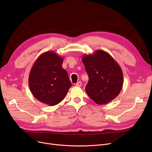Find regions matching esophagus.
Wrapping results in <instances>:
<instances>
[{"label":"esophagus","mask_w":152,"mask_h":152,"mask_svg":"<svg viewBox=\"0 0 152 152\" xmlns=\"http://www.w3.org/2000/svg\"><path fill=\"white\" fill-rule=\"evenodd\" d=\"M81 85H82V83H81V81L77 82V83L76 84V86H78V87H81Z\"/></svg>","instance_id":"esophagus-1"}]
</instances>
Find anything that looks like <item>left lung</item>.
Returning <instances> with one entry per match:
<instances>
[{"label":"left lung","mask_w":152,"mask_h":152,"mask_svg":"<svg viewBox=\"0 0 152 152\" xmlns=\"http://www.w3.org/2000/svg\"><path fill=\"white\" fill-rule=\"evenodd\" d=\"M82 61L89 76L86 91L96 104H104L117 97L121 90L123 75L117 62L108 53L96 50L83 55Z\"/></svg>","instance_id":"obj_1"}]
</instances>
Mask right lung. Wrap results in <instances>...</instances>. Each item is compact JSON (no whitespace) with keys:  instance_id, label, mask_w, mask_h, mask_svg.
Masks as SVG:
<instances>
[{"instance_id":"right-lung-1","label":"right lung","mask_w":152,"mask_h":152,"mask_svg":"<svg viewBox=\"0 0 152 152\" xmlns=\"http://www.w3.org/2000/svg\"><path fill=\"white\" fill-rule=\"evenodd\" d=\"M63 59L53 51L39 56L29 76L30 90L38 101L54 106L64 99L72 84L67 71L62 67Z\"/></svg>"}]
</instances>
